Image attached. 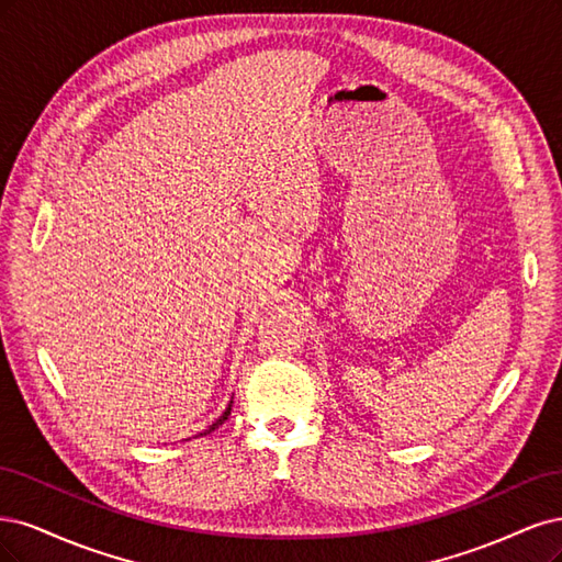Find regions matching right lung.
<instances>
[{
  "label": "right lung",
  "mask_w": 562,
  "mask_h": 562,
  "mask_svg": "<svg viewBox=\"0 0 562 562\" xmlns=\"http://www.w3.org/2000/svg\"><path fill=\"white\" fill-rule=\"evenodd\" d=\"M231 406H233V400H231L228 408H226V411H224V413L220 415V418H216V420H214V423H212V425H210V427H207L205 431H201V434H198V437H207V434H210V431H214L216 427H220V425H224V423H226V418H228V415H231Z\"/></svg>",
  "instance_id": "right-lung-1"
}]
</instances>
